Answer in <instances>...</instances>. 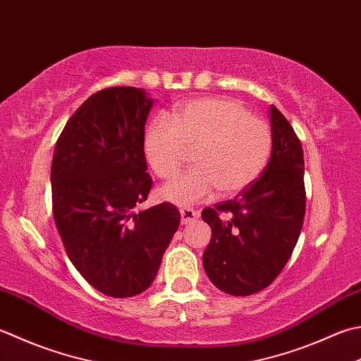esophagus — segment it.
Instances as JSON below:
<instances>
[{
    "instance_id": "obj_1",
    "label": "esophagus",
    "mask_w": 361,
    "mask_h": 361,
    "mask_svg": "<svg viewBox=\"0 0 361 361\" xmlns=\"http://www.w3.org/2000/svg\"><path fill=\"white\" fill-rule=\"evenodd\" d=\"M180 213H181V224L183 225L192 222L197 217H199V213H197V211L192 208H181Z\"/></svg>"
}]
</instances>
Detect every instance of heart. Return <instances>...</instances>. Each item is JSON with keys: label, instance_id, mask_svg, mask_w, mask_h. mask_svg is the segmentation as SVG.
<instances>
[{"label": "heart", "instance_id": "heart-1", "mask_svg": "<svg viewBox=\"0 0 361 361\" xmlns=\"http://www.w3.org/2000/svg\"><path fill=\"white\" fill-rule=\"evenodd\" d=\"M272 130L233 98H197L176 104L172 122L157 117L147 126L144 152L152 171L171 180L194 152L192 171L162 189L180 207L213 197L235 195L253 185L269 162Z\"/></svg>", "mask_w": 361, "mask_h": 361}]
</instances>
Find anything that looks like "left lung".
I'll return each instance as SVG.
<instances>
[{
	"label": "left lung",
	"mask_w": 361,
	"mask_h": 361,
	"mask_svg": "<svg viewBox=\"0 0 361 361\" xmlns=\"http://www.w3.org/2000/svg\"><path fill=\"white\" fill-rule=\"evenodd\" d=\"M272 154L264 172L235 199L204 208L213 236L203 253L204 272L221 291L250 295L283 271L305 216L303 150L291 123L271 106Z\"/></svg>",
	"instance_id": "1"
}]
</instances>
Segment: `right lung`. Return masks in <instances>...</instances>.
I'll return each instance as SVG.
<instances>
[{
    "mask_svg": "<svg viewBox=\"0 0 361 361\" xmlns=\"http://www.w3.org/2000/svg\"><path fill=\"white\" fill-rule=\"evenodd\" d=\"M152 104L144 89L98 90L68 118L53 154V216L63 247L87 283L111 298L153 283L180 227L172 203L136 213L153 186L144 153Z\"/></svg>",
    "mask_w": 361,
    "mask_h": 361,
    "instance_id": "obj_1",
    "label": "right lung"
}]
</instances>
